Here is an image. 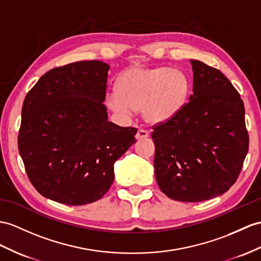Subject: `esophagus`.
<instances>
[{
  "label": "esophagus",
  "mask_w": 261,
  "mask_h": 261,
  "mask_svg": "<svg viewBox=\"0 0 261 261\" xmlns=\"http://www.w3.org/2000/svg\"><path fill=\"white\" fill-rule=\"evenodd\" d=\"M148 135H149V133L147 130L141 128V129H138V132H137L136 139H143V138L148 137Z\"/></svg>",
  "instance_id": "esophagus-1"
}]
</instances>
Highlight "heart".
Returning <instances> with one entry per match:
<instances>
[{
    "label": "heart",
    "mask_w": 261,
    "mask_h": 261,
    "mask_svg": "<svg viewBox=\"0 0 261 261\" xmlns=\"http://www.w3.org/2000/svg\"><path fill=\"white\" fill-rule=\"evenodd\" d=\"M192 83L178 68L160 66L151 69H133L116 83V93L107 96L109 109L125 119L137 111H144L148 123L162 124L173 119L186 106Z\"/></svg>",
    "instance_id": "heart-1"
}]
</instances>
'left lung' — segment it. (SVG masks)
<instances>
[{
	"instance_id": "left-lung-1",
	"label": "left lung",
	"mask_w": 261,
	"mask_h": 261,
	"mask_svg": "<svg viewBox=\"0 0 261 261\" xmlns=\"http://www.w3.org/2000/svg\"><path fill=\"white\" fill-rule=\"evenodd\" d=\"M193 94L184 110L152 127L155 176L169 198L198 202L222 195L237 180L249 147L239 93L218 69L197 60Z\"/></svg>"
}]
</instances>
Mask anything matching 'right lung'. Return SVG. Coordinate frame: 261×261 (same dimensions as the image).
Wrapping results in <instances>:
<instances>
[{"instance_id": "obj_1", "label": "right lung", "mask_w": 261, "mask_h": 261, "mask_svg": "<svg viewBox=\"0 0 261 261\" xmlns=\"http://www.w3.org/2000/svg\"><path fill=\"white\" fill-rule=\"evenodd\" d=\"M109 71L100 61L53 68L24 99L18 151L45 198L69 206L100 199L113 184L114 164L136 143V128L109 122Z\"/></svg>"}]
</instances>
